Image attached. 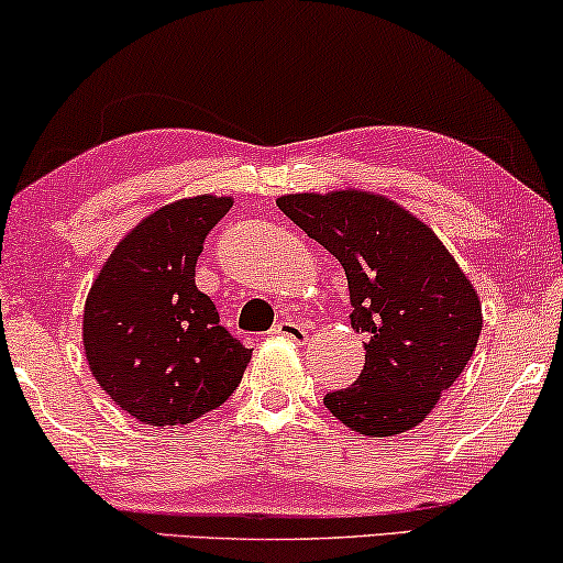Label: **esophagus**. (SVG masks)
Returning <instances> with one entry per match:
<instances>
[{"label":"esophagus","instance_id":"esophagus-1","mask_svg":"<svg viewBox=\"0 0 563 563\" xmlns=\"http://www.w3.org/2000/svg\"><path fill=\"white\" fill-rule=\"evenodd\" d=\"M272 333L274 335H282V338H289V341H295L299 345L307 341V330L299 325V322H295V320H282L279 325H274Z\"/></svg>","mask_w":563,"mask_h":563}]
</instances>
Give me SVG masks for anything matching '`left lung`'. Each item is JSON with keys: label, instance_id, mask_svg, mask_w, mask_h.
Here are the masks:
<instances>
[{"label": "left lung", "instance_id": "1", "mask_svg": "<svg viewBox=\"0 0 563 563\" xmlns=\"http://www.w3.org/2000/svg\"><path fill=\"white\" fill-rule=\"evenodd\" d=\"M276 205L341 261L351 328L366 338L356 384L322 402L368 438L420 426L464 372L482 333V302L464 268L418 214L376 191H302Z\"/></svg>", "mask_w": 563, "mask_h": 563}]
</instances>
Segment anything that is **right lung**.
Masks as SVG:
<instances>
[{
  "label": "right lung",
  "mask_w": 563,
  "mask_h": 563,
  "mask_svg": "<svg viewBox=\"0 0 563 563\" xmlns=\"http://www.w3.org/2000/svg\"><path fill=\"white\" fill-rule=\"evenodd\" d=\"M233 197L168 202L130 228L84 305L89 372L118 407L153 428L189 426L233 395L251 361L195 284L210 230Z\"/></svg>",
  "instance_id": "right-lung-1"
}]
</instances>
